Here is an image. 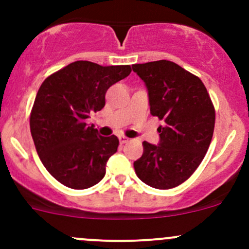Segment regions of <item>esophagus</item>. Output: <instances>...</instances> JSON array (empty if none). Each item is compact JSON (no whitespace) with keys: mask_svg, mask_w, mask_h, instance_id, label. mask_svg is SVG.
Instances as JSON below:
<instances>
[{"mask_svg":"<svg viewBox=\"0 0 249 249\" xmlns=\"http://www.w3.org/2000/svg\"><path fill=\"white\" fill-rule=\"evenodd\" d=\"M130 141V139H127L126 136H119V142L122 143V144H125V143H127Z\"/></svg>","mask_w":249,"mask_h":249,"instance_id":"1","label":"esophagus"}]
</instances>
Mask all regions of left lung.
<instances>
[{"label":"left lung","instance_id":"obj_1","mask_svg":"<svg viewBox=\"0 0 249 249\" xmlns=\"http://www.w3.org/2000/svg\"><path fill=\"white\" fill-rule=\"evenodd\" d=\"M132 70L145 83L150 114L164 120V126L158 127L160 144L142 143L135 172L149 187H178L199 167L210 147L213 102L199 77L169 60L136 64Z\"/></svg>","mask_w":249,"mask_h":249}]
</instances>
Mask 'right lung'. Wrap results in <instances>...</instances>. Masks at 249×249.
Segmentation results:
<instances>
[{
    "instance_id": "right-lung-1",
    "label": "right lung",
    "mask_w": 249,
    "mask_h": 249,
    "mask_svg": "<svg viewBox=\"0 0 249 249\" xmlns=\"http://www.w3.org/2000/svg\"><path fill=\"white\" fill-rule=\"evenodd\" d=\"M130 72V65L104 67L79 60L50 74L39 87L30 130L42 164L61 184L87 189L105 177L119 140L100 136L85 120L104 108L108 88Z\"/></svg>"
}]
</instances>
